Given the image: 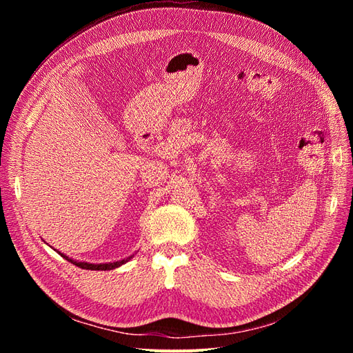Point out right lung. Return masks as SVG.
Segmentation results:
<instances>
[{"label":"right lung","mask_w":353,"mask_h":353,"mask_svg":"<svg viewBox=\"0 0 353 353\" xmlns=\"http://www.w3.org/2000/svg\"><path fill=\"white\" fill-rule=\"evenodd\" d=\"M59 252V250H57ZM59 254H61L63 258H66L69 262H72V263H74L77 266H79V268H82V270H91V271H110V270H114V268H117V266H121V265H123V263H126L128 261H130L131 258H126V259H123V261H117V262H110V263H88V262H77V261H73V259H69L66 254H63V253H60L59 252Z\"/></svg>","instance_id":"right-lung-1"}]
</instances>
